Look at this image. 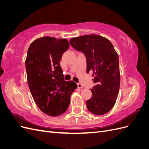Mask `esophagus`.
<instances>
[{
	"mask_svg": "<svg viewBox=\"0 0 149 149\" xmlns=\"http://www.w3.org/2000/svg\"><path fill=\"white\" fill-rule=\"evenodd\" d=\"M77 86H78V88H83V85H82L81 84H80V83H78V84H77Z\"/></svg>",
	"mask_w": 149,
	"mask_h": 149,
	"instance_id": "1",
	"label": "esophagus"
}]
</instances>
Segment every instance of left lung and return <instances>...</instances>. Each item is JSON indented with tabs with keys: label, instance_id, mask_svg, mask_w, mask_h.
<instances>
[{
	"label": "left lung",
	"instance_id": "left-lung-1",
	"mask_svg": "<svg viewBox=\"0 0 149 149\" xmlns=\"http://www.w3.org/2000/svg\"><path fill=\"white\" fill-rule=\"evenodd\" d=\"M70 43L86 58L87 73L93 71L95 86L86 101L88 109L95 115L109 112L116 103L120 86L119 57L109 40L97 35L73 38Z\"/></svg>",
	"mask_w": 149,
	"mask_h": 149
}]
</instances>
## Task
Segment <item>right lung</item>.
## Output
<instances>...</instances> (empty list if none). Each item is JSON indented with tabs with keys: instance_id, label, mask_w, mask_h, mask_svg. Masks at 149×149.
Listing matches in <instances>:
<instances>
[{
	"instance_id": "obj_1",
	"label": "right lung",
	"mask_w": 149,
	"mask_h": 149,
	"mask_svg": "<svg viewBox=\"0 0 149 149\" xmlns=\"http://www.w3.org/2000/svg\"><path fill=\"white\" fill-rule=\"evenodd\" d=\"M66 39L44 37L30 45L25 67L29 88L39 109L49 116L63 114L76 84L66 81L60 66L63 54L69 48Z\"/></svg>"
}]
</instances>
